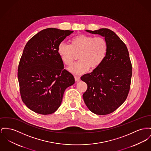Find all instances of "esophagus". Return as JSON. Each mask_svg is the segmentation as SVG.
Instances as JSON below:
<instances>
[{
  "instance_id": "obj_1",
  "label": "esophagus",
  "mask_w": 151,
  "mask_h": 151,
  "mask_svg": "<svg viewBox=\"0 0 151 151\" xmlns=\"http://www.w3.org/2000/svg\"><path fill=\"white\" fill-rule=\"evenodd\" d=\"M74 78H75V80H76V81H78L80 80V77H78V76H75Z\"/></svg>"
}]
</instances>
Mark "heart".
I'll use <instances>...</instances> for the list:
<instances>
[{"mask_svg": "<svg viewBox=\"0 0 151 151\" xmlns=\"http://www.w3.org/2000/svg\"><path fill=\"white\" fill-rule=\"evenodd\" d=\"M70 42V45L60 43L57 51L64 63L69 66L79 54L80 60L69 69L74 74H82L89 69H97L105 58L108 44L102 37L81 34L71 38Z\"/></svg>", "mask_w": 151, "mask_h": 151, "instance_id": "heart-1", "label": "heart"}]
</instances>
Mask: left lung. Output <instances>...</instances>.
<instances>
[{
	"label": "left lung",
	"mask_w": 151,
	"mask_h": 151,
	"mask_svg": "<svg viewBox=\"0 0 151 151\" xmlns=\"http://www.w3.org/2000/svg\"><path fill=\"white\" fill-rule=\"evenodd\" d=\"M86 31L104 37L108 44L105 58L100 66L81 77L88 85L83 94L86 105L94 114L105 115L116 111L128 96L132 74L129 52L113 31L102 28Z\"/></svg>",
	"instance_id": "left-lung-1"
}]
</instances>
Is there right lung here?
Returning a JSON list of instances; mask_svg holds the SVG:
<instances>
[{
  "mask_svg": "<svg viewBox=\"0 0 151 151\" xmlns=\"http://www.w3.org/2000/svg\"><path fill=\"white\" fill-rule=\"evenodd\" d=\"M74 31L48 28L29 40L20 58L18 78L22 100L31 111L40 114L54 113L60 106L64 91L75 83L63 69L58 46Z\"/></svg>",
  "mask_w": 151,
  "mask_h": 151,
  "instance_id": "add662e5",
  "label": "right lung"
}]
</instances>
